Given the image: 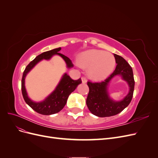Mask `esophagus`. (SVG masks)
Instances as JSON below:
<instances>
[{"instance_id": "obj_1", "label": "esophagus", "mask_w": 158, "mask_h": 158, "mask_svg": "<svg viewBox=\"0 0 158 158\" xmlns=\"http://www.w3.org/2000/svg\"><path fill=\"white\" fill-rule=\"evenodd\" d=\"M82 83H83V84L86 83V82H87L86 78H85V77H82Z\"/></svg>"}]
</instances>
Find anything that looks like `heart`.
Returning a JSON list of instances; mask_svg holds the SVG:
<instances>
[{
    "label": "heart",
    "instance_id": "1",
    "mask_svg": "<svg viewBox=\"0 0 158 158\" xmlns=\"http://www.w3.org/2000/svg\"><path fill=\"white\" fill-rule=\"evenodd\" d=\"M78 64L82 68L88 69V75L90 78L102 80L113 71L116 61L114 56L109 52L90 49L79 56Z\"/></svg>",
    "mask_w": 158,
    "mask_h": 158
}]
</instances>
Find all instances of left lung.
<instances>
[{"label":"left lung","instance_id":"8db88e82","mask_svg":"<svg viewBox=\"0 0 158 158\" xmlns=\"http://www.w3.org/2000/svg\"><path fill=\"white\" fill-rule=\"evenodd\" d=\"M117 63L113 73L101 82H88L89 93L86 99L87 106L93 114L99 117L115 115L121 113L131 103L135 88L133 71L131 66L122 56L114 54ZM115 75H121L128 83L129 92L121 101L115 102L110 98L107 86L111 79Z\"/></svg>","mask_w":158,"mask_h":158}]
</instances>
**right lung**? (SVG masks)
Segmentation results:
<instances>
[{"label":"right lung","instance_id":"right-lung-1","mask_svg":"<svg viewBox=\"0 0 158 158\" xmlns=\"http://www.w3.org/2000/svg\"><path fill=\"white\" fill-rule=\"evenodd\" d=\"M61 49L59 48L54 49L43 52V53L37 56L35 58L31 61L23 71L22 78V93L23 98L24 99L26 103L31 109L34 110L37 113L44 114V115H49V114H55L59 113L63 109L66 103V101L69 95L74 91L78 86V85L82 83L80 78L76 80L72 79L67 74L65 73L63 78H61L60 82L57 85L55 89L52 92L48 97L41 102H35L31 100L27 94L25 88V78L27 74L34 67V66L43 59L49 60L52 55H58L63 58L68 68H71L73 66L71 60L69 57L59 53V51Z\"/></svg>","mask_w":158,"mask_h":158}]
</instances>
